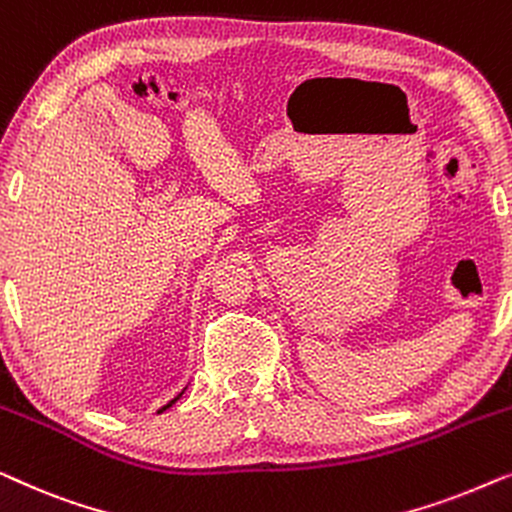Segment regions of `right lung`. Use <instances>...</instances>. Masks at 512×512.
Wrapping results in <instances>:
<instances>
[{"label": "right lung", "instance_id": "1", "mask_svg": "<svg viewBox=\"0 0 512 512\" xmlns=\"http://www.w3.org/2000/svg\"><path fill=\"white\" fill-rule=\"evenodd\" d=\"M177 398H179V396H177ZM177 398H174V401H177ZM174 401H170V403H167V405H165V408H163V410H167V408H170V405H172V403H174ZM163 410H158V412H163Z\"/></svg>", "mask_w": 512, "mask_h": 512}]
</instances>
